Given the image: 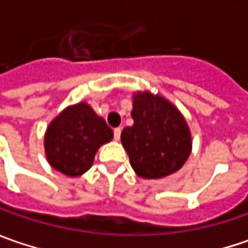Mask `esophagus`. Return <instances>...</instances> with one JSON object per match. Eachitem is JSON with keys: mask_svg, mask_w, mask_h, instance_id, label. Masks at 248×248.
<instances>
[{"mask_svg": "<svg viewBox=\"0 0 248 248\" xmlns=\"http://www.w3.org/2000/svg\"><path fill=\"white\" fill-rule=\"evenodd\" d=\"M113 134H114V139L116 140H120V137H121V128H114L113 129Z\"/></svg>", "mask_w": 248, "mask_h": 248, "instance_id": "34e87169", "label": "esophagus"}]
</instances>
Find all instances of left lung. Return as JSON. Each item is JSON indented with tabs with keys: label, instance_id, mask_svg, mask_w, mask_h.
<instances>
[{
	"label": "left lung",
	"instance_id": "obj_1",
	"mask_svg": "<svg viewBox=\"0 0 248 248\" xmlns=\"http://www.w3.org/2000/svg\"><path fill=\"white\" fill-rule=\"evenodd\" d=\"M132 127L121 132L137 175L158 179L176 172L192 152V137L187 123L175 106L149 91L132 96Z\"/></svg>",
	"mask_w": 248,
	"mask_h": 248
}]
</instances>
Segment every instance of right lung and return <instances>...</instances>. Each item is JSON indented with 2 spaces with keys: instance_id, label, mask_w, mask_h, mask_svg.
<instances>
[{
  "instance_id": "obj_1",
  "label": "right lung",
  "mask_w": 248,
  "mask_h": 248,
  "mask_svg": "<svg viewBox=\"0 0 248 248\" xmlns=\"http://www.w3.org/2000/svg\"><path fill=\"white\" fill-rule=\"evenodd\" d=\"M113 139V131L88 103L69 106L48 125L44 146L52 168L67 176L87 172L98 149Z\"/></svg>"
}]
</instances>
